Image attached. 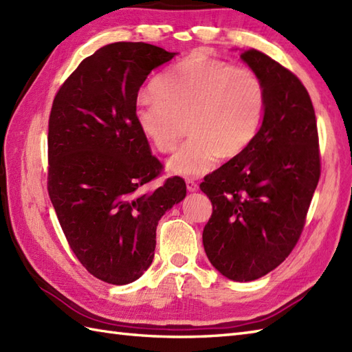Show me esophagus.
I'll list each match as a JSON object with an SVG mask.
<instances>
[{
  "label": "esophagus",
  "instance_id": "34e87169",
  "mask_svg": "<svg viewBox=\"0 0 352 352\" xmlns=\"http://www.w3.org/2000/svg\"><path fill=\"white\" fill-rule=\"evenodd\" d=\"M186 188H188L189 192H197L198 190V183L188 180V182H186Z\"/></svg>",
  "mask_w": 352,
  "mask_h": 352
}]
</instances>
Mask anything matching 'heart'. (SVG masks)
I'll return each mask as SVG.
<instances>
[{
	"instance_id": "1",
	"label": "heart",
	"mask_w": 352,
	"mask_h": 352,
	"mask_svg": "<svg viewBox=\"0 0 352 352\" xmlns=\"http://www.w3.org/2000/svg\"><path fill=\"white\" fill-rule=\"evenodd\" d=\"M153 95L139 98L134 119L159 153H170L188 121L190 139L166 163L169 174L195 178L218 159L245 153L257 136L266 109V87L243 66L192 54L160 72Z\"/></svg>"
}]
</instances>
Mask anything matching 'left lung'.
I'll return each mask as SVG.
<instances>
[{"mask_svg":"<svg viewBox=\"0 0 352 352\" xmlns=\"http://www.w3.org/2000/svg\"><path fill=\"white\" fill-rule=\"evenodd\" d=\"M241 58L266 87L257 136L245 153L201 183L213 213L203 243L216 271L252 281L281 265L294 250L319 182L315 109L300 80L257 50Z\"/></svg>","mask_w":352,"mask_h":352,"instance_id":"1","label":"left lung"}]
</instances>
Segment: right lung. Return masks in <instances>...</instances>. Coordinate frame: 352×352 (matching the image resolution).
<instances>
[{
    "label": "right lung",
    "instance_id": "right-lung-1",
    "mask_svg": "<svg viewBox=\"0 0 352 352\" xmlns=\"http://www.w3.org/2000/svg\"><path fill=\"white\" fill-rule=\"evenodd\" d=\"M177 52L145 42H115L86 57L52 102L48 125V193L71 250L96 278L116 286L151 266L162 216L186 197L160 174L134 119L148 74Z\"/></svg>",
    "mask_w": 352,
    "mask_h": 352
}]
</instances>
